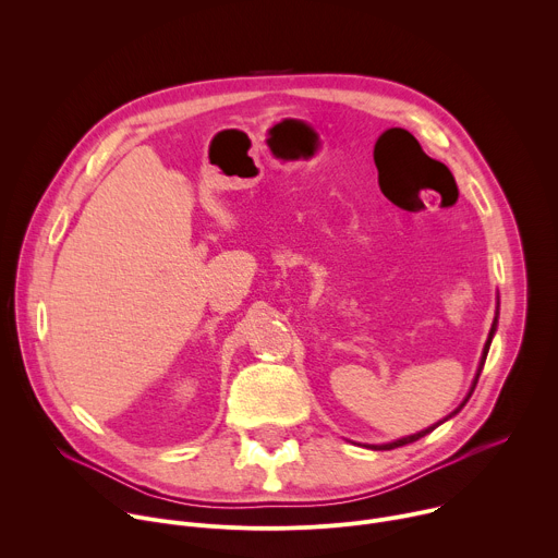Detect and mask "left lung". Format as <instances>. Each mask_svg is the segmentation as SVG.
<instances>
[{"label": "left lung", "instance_id": "left-lung-1", "mask_svg": "<svg viewBox=\"0 0 558 558\" xmlns=\"http://www.w3.org/2000/svg\"><path fill=\"white\" fill-rule=\"evenodd\" d=\"M495 331H497V317H495V323H493V329H490V333H488V342H486V347H484V353H482V362H480V371H476V375H474V379H472V386H470V390H468V395H465V400L448 415V417H444L439 424H444L446 420H450L452 415H457L463 407H465V402L470 400V395H472V390H474V386H476V381H480V375H482V368H484V362H486V357H488V351H490V342H493V336H495ZM439 424H435V426H428L426 430H420V433H415V435H409V437H402V439H397V441H390V444H381V446H368L371 450H392V448H400V446H407V444H413V441H417V439H422L424 435H428V433H433Z\"/></svg>", "mask_w": 558, "mask_h": 558}]
</instances>
